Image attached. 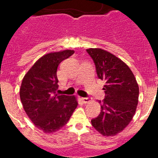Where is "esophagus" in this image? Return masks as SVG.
Masks as SVG:
<instances>
[{"mask_svg": "<svg viewBox=\"0 0 158 158\" xmlns=\"http://www.w3.org/2000/svg\"><path fill=\"white\" fill-rule=\"evenodd\" d=\"M81 100L85 103V104H87V103L91 101L92 98H90V97H82Z\"/></svg>", "mask_w": 158, "mask_h": 158, "instance_id": "1", "label": "esophagus"}]
</instances>
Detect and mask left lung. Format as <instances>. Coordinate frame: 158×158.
Wrapping results in <instances>:
<instances>
[{
  "label": "left lung",
  "instance_id": "8db88e82",
  "mask_svg": "<svg viewBox=\"0 0 158 158\" xmlns=\"http://www.w3.org/2000/svg\"><path fill=\"white\" fill-rule=\"evenodd\" d=\"M96 65V73L105 81V98L100 115L91 120L104 136H115L130 123L139 103V88L132 71L120 58L100 48L86 50Z\"/></svg>",
  "mask_w": 158,
  "mask_h": 158
}]
</instances>
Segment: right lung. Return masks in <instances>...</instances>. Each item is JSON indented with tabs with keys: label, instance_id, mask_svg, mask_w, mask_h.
<instances>
[{
	"label": "right lung",
	"instance_id": "obj_1",
	"mask_svg": "<svg viewBox=\"0 0 158 158\" xmlns=\"http://www.w3.org/2000/svg\"><path fill=\"white\" fill-rule=\"evenodd\" d=\"M73 53L65 50L43 55L22 81L19 96L23 109L35 126L44 133H54L63 127L77 107L75 96L56 94L58 65Z\"/></svg>",
	"mask_w": 158,
	"mask_h": 158
}]
</instances>
